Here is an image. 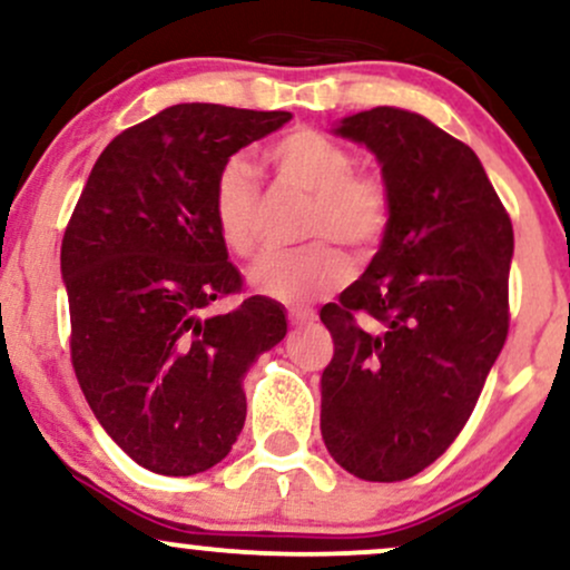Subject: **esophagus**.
I'll list each match as a JSON object with an SVG mask.
<instances>
[{"instance_id": "1", "label": "esophagus", "mask_w": 570, "mask_h": 570, "mask_svg": "<svg viewBox=\"0 0 570 570\" xmlns=\"http://www.w3.org/2000/svg\"><path fill=\"white\" fill-rule=\"evenodd\" d=\"M313 322V311H289V324L292 326H305Z\"/></svg>"}]
</instances>
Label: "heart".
Masks as SVG:
<instances>
[{"label":"heart","instance_id":"1","mask_svg":"<svg viewBox=\"0 0 570 570\" xmlns=\"http://www.w3.org/2000/svg\"><path fill=\"white\" fill-rule=\"evenodd\" d=\"M267 166L278 185L311 195L305 238L323 240L289 254H265L252 267V284L259 294L286 305L340 289L351 278V263L337 246H348L356 257L383 240L391 219L389 187L381 176L353 171V155L343 144L311 128L289 130L265 149ZM259 187L244 158L225 160L212 187V219L222 244L238 257L257 248Z\"/></svg>","mask_w":570,"mask_h":570}]
</instances>
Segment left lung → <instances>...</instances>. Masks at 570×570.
<instances>
[{"label":"left lung","instance_id":"1","mask_svg":"<svg viewBox=\"0 0 570 570\" xmlns=\"http://www.w3.org/2000/svg\"><path fill=\"white\" fill-rule=\"evenodd\" d=\"M332 134L375 155L391 219L364 276L322 311L335 340L322 436L353 476L407 480L453 444L503 348L512 222L474 149L423 115L375 107Z\"/></svg>","mask_w":570,"mask_h":570}]
</instances>
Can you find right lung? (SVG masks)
Segmentation results:
<instances>
[{
    "label": "right lung",
    "mask_w": 570,
    "mask_h": 570,
    "mask_svg": "<svg viewBox=\"0 0 570 570\" xmlns=\"http://www.w3.org/2000/svg\"><path fill=\"white\" fill-rule=\"evenodd\" d=\"M292 112L176 104L109 141L61 244L71 362L104 431L155 474H200L246 421L244 377L286 335L276 299L240 289L212 219V187L238 149Z\"/></svg>",
    "instance_id": "obj_1"
}]
</instances>
